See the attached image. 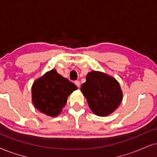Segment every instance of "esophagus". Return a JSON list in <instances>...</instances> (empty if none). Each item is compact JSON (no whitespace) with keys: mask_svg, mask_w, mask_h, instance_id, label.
<instances>
[{"mask_svg":"<svg viewBox=\"0 0 157 157\" xmlns=\"http://www.w3.org/2000/svg\"><path fill=\"white\" fill-rule=\"evenodd\" d=\"M74 83H75V84L77 86H78V87H79V86H80V82H79V81H75Z\"/></svg>","mask_w":157,"mask_h":157,"instance_id":"esophagus-1","label":"esophagus"}]
</instances>
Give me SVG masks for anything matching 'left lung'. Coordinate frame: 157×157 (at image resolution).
<instances>
[{
    "label": "left lung",
    "mask_w": 157,
    "mask_h": 157,
    "mask_svg": "<svg viewBox=\"0 0 157 157\" xmlns=\"http://www.w3.org/2000/svg\"><path fill=\"white\" fill-rule=\"evenodd\" d=\"M81 91L87 100L90 109L100 117L113 113L122 100V92L117 81L98 71L88 73Z\"/></svg>",
    "instance_id": "1"
}]
</instances>
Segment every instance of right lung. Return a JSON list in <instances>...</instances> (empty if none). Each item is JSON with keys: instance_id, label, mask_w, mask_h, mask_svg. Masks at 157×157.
<instances>
[{"instance_id": "obj_1", "label": "right lung", "mask_w": 157, "mask_h": 157, "mask_svg": "<svg viewBox=\"0 0 157 157\" xmlns=\"http://www.w3.org/2000/svg\"><path fill=\"white\" fill-rule=\"evenodd\" d=\"M75 90L77 86L73 83L52 70L33 85V102L38 111L56 117L66 104L67 97Z\"/></svg>"}]
</instances>
